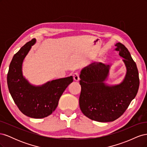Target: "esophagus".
Returning <instances> with one entry per match:
<instances>
[{
  "instance_id": "34e87169",
  "label": "esophagus",
  "mask_w": 147,
  "mask_h": 147,
  "mask_svg": "<svg viewBox=\"0 0 147 147\" xmlns=\"http://www.w3.org/2000/svg\"><path fill=\"white\" fill-rule=\"evenodd\" d=\"M74 76V79L75 80V81H78L80 79V75H79V73L78 72H75L73 75Z\"/></svg>"
}]
</instances>
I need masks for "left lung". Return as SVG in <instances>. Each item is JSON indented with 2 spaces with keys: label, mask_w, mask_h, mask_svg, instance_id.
<instances>
[{
  "label": "left lung",
  "mask_w": 147,
  "mask_h": 147,
  "mask_svg": "<svg viewBox=\"0 0 147 147\" xmlns=\"http://www.w3.org/2000/svg\"><path fill=\"white\" fill-rule=\"evenodd\" d=\"M115 50L123 57L126 74L119 84L109 86L104 83L110 65L94 63L82 70L80 75L81 93L80 108L86 117L99 122L113 121L124 113L135 98L139 87V72L129 51L121 43Z\"/></svg>",
  "instance_id": "8db88e82"
}]
</instances>
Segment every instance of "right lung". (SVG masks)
Wrapping results in <instances>:
<instances>
[{
	"label": "right lung",
	"mask_w": 147,
	"mask_h": 147,
	"mask_svg": "<svg viewBox=\"0 0 147 147\" xmlns=\"http://www.w3.org/2000/svg\"><path fill=\"white\" fill-rule=\"evenodd\" d=\"M35 41L33 38L26 43L13 56L7 74V84L13 100L22 113L30 118H43L55 110L61 95L74 79L72 76L59 78L39 86L26 80L22 73V64Z\"/></svg>",
	"instance_id": "1"
}]
</instances>
